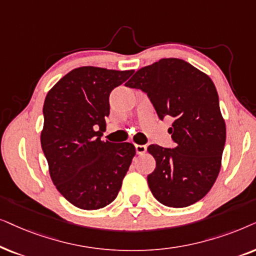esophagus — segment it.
I'll use <instances>...</instances> for the list:
<instances>
[{
  "label": "esophagus",
  "mask_w": 256,
  "mask_h": 256,
  "mask_svg": "<svg viewBox=\"0 0 256 256\" xmlns=\"http://www.w3.org/2000/svg\"><path fill=\"white\" fill-rule=\"evenodd\" d=\"M134 148H136V152H137L138 154H144V153L146 152V150H148V148H146L145 145L136 144Z\"/></svg>",
  "instance_id": "esophagus-1"
}]
</instances>
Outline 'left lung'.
<instances>
[{
	"instance_id": "1",
	"label": "left lung",
	"mask_w": 256,
	"mask_h": 256,
	"mask_svg": "<svg viewBox=\"0 0 256 256\" xmlns=\"http://www.w3.org/2000/svg\"><path fill=\"white\" fill-rule=\"evenodd\" d=\"M125 85L148 94L162 120H174L168 128L174 148H148L156 159L154 171L148 176L153 196L174 208L199 202L216 182L226 142L216 85L179 58L142 68Z\"/></svg>"
}]
</instances>
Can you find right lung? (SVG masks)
<instances>
[{
	"label": "right lung",
	"instance_id": "obj_1",
	"mask_svg": "<svg viewBox=\"0 0 256 256\" xmlns=\"http://www.w3.org/2000/svg\"><path fill=\"white\" fill-rule=\"evenodd\" d=\"M134 70L82 66L48 92L40 145L58 192L82 210H100L117 198L136 148L102 140L110 114L111 91Z\"/></svg>",
	"mask_w": 256,
	"mask_h": 256
}]
</instances>
